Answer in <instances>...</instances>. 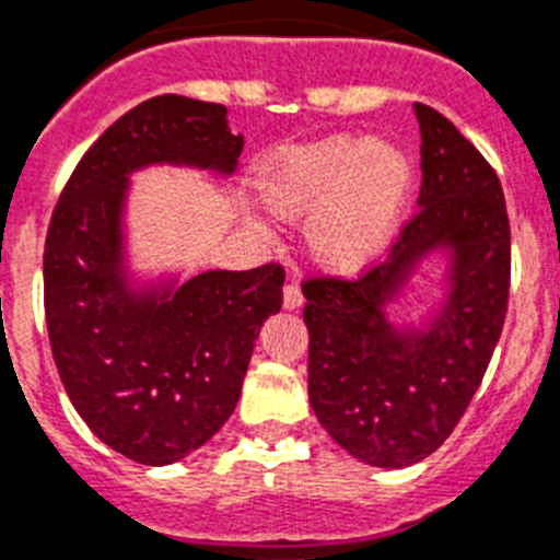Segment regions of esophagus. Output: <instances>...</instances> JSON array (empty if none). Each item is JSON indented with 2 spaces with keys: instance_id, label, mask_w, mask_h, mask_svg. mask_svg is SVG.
Listing matches in <instances>:
<instances>
[{
  "instance_id": "1",
  "label": "esophagus",
  "mask_w": 560,
  "mask_h": 560,
  "mask_svg": "<svg viewBox=\"0 0 560 560\" xmlns=\"http://www.w3.org/2000/svg\"><path fill=\"white\" fill-rule=\"evenodd\" d=\"M284 306L287 310H301L304 306V292H301L299 284L284 287Z\"/></svg>"
}]
</instances>
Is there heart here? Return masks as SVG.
<instances>
[{"instance_id": "obj_1", "label": "heart", "mask_w": 560, "mask_h": 560, "mask_svg": "<svg viewBox=\"0 0 560 560\" xmlns=\"http://www.w3.org/2000/svg\"><path fill=\"white\" fill-rule=\"evenodd\" d=\"M410 184L390 144L329 136L290 148L265 170L261 195L281 214H310V245L324 265L354 270L385 245Z\"/></svg>"}]
</instances>
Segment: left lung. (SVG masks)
<instances>
[{
	"instance_id": "8db88e82",
	"label": "left lung",
	"mask_w": 560,
	"mask_h": 560,
	"mask_svg": "<svg viewBox=\"0 0 560 560\" xmlns=\"http://www.w3.org/2000/svg\"><path fill=\"white\" fill-rule=\"evenodd\" d=\"M421 125V195L387 259L357 276L304 279L310 329V405L357 460L401 468L441 446L480 387L502 335L511 290L505 195L480 150L416 103ZM435 244L456 250L447 310L407 343L378 304Z\"/></svg>"
}]
</instances>
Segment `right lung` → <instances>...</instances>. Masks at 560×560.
Segmentation results:
<instances>
[{
  "mask_svg": "<svg viewBox=\"0 0 560 560\" xmlns=\"http://www.w3.org/2000/svg\"><path fill=\"white\" fill-rule=\"evenodd\" d=\"M240 153L225 105L159 94L85 150L49 220L44 312L60 382L89 430L144 466L180 460L229 421L284 268L209 270L170 301H133L117 276L125 175L150 161L231 173Z\"/></svg>",
  "mask_w": 560,
  "mask_h": 560,
  "instance_id": "1",
  "label": "right lung"
}]
</instances>
